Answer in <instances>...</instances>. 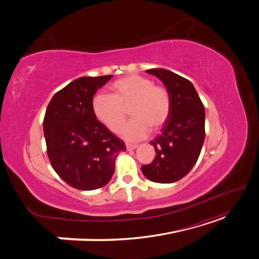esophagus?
I'll return each mask as SVG.
<instances>
[{"label":"esophagus","instance_id":"1","mask_svg":"<svg viewBox=\"0 0 259 259\" xmlns=\"http://www.w3.org/2000/svg\"><path fill=\"white\" fill-rule=\"evenodd\" d=\"M137 147L138 146L134 145V144H126V149H127V150H135Z\"/></svg>","mask_w":259,"mask_h":259}]
</instances>
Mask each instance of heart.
Masks as SVG:
<instances>
[{
  "instance_id": "heart-1",
  "label": "heart",
  "mask_w": 259,
  "mask_h": 259,
  "mask_svg": "<svg viewBox=\"0 0 259 259\" xmlns=\"http://www.w3.org/2000/svg\"><path fill=\"white\" fill-rule=\"evenodd\" d=\"M111 94H96L92 108L96 119L111 132H117L126 117L133 119L121 128V136L131 142L145 138L150 130L162 127L169 116L170 96L161 85L149 77L130 74L110 85Z\"/></svg>"
}]
</instances>
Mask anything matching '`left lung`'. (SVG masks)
<instances>
[{"mask_svg":"<svg viewBox=\"0 0 259 259\" xmlns=\"http://www.w3.org/2000/svg\"><path fill=\"white\" fill-rule=\"evenodd\" d=\"M165 85L170 96V112L161 134L150 144L155 159L142 166L151 182L170 184L185 177L197 163L205 138V109L193 84L169 70H147Z\"/></svg>","mask_w":259,"mask_h":259,"instance_id":"1","label":"left lung"}]
</instances>
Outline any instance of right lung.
I'll use <instances>...</instances> for the list:
<instances>
[{"instance_id": "obj_1", "label": "right lung", "mask_w": 259, "mask_h": 259, "mask_svg": "<svg viewBox=\"0 0 259 259\" xmlns=\"http://www.w3.org/2000/svg\"><path fill=\"white\" fill-rule=\"evenodd\" d=\"M113 75L82 76L53 96L43 122L48 155L55 171L79 190L106 186L125 145L94 115L92 100Z\"/></svg>"}]
</instances>
